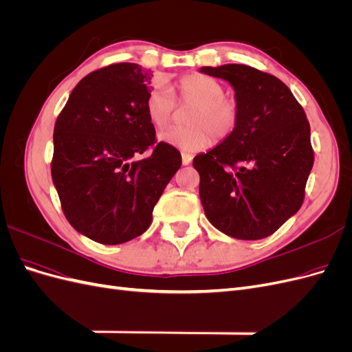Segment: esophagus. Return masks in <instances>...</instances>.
I'll use <instances>...</instances> for the list:
<instances>
[{
  "mask_svg": "<svg viewBox=\"0 0 352 352\" xmlns=\"http://www.w3.org/2000/svg\"><path fill=\"white\" fill-rule=\"evenodd\" d=\"M192 155H190V154H182V164L184 166H188V164H190V162H192Z\"/></svg>",
  "mask_w": 352,
  "mask_h": 352,
  "instance_id": "1",
  "label": "esophagus"
}]
</instances>
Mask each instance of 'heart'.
Wrapping results in <instances>:
<instances>
[{
	"label": "heart",
	"mask_w": 352,
	"mask_h": 352,
	"mask_svg": "<svg viewBox=\"0 0 352 352\" xmlns=\"http://www.w3.org/2000/svg\"><path fill=\"white\" fill-rule=\"evenodd\" d=\"M176 97L182 105H194L188 114L190 127H168L158 133L160 142L180 151L197 153L212 144V133L217 138H225L238 124L239 109L236 101L226 97V89L219 80L206 74L192 73L180 79ZM175 110L173 92L167 87H157L148 94L145 111L155 129H162L172 120Z\"/></svg>",
	"instance_id": "heart-1"
}]
</instances>
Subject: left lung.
Masks as SVG:
<instances>
[{
	"mask_svg": "<svg viewBox=\"0 0 352 352\" xmlns=\"http://www.w3.org/2000/svg\"><path fill=\"white\" fill-rule=\"evenodd\" d=\"M199 72L228 80L239 109L233 132L194 158L206 216L232 238L270 236L302 206L314 163L310 123L273 74L245 65Z\"/></svg>",
	"mask_w": 352,
	"mask_h": 352,
	"instance_id": "8db88e82",
	"label": "left lung"
}]
</instances>
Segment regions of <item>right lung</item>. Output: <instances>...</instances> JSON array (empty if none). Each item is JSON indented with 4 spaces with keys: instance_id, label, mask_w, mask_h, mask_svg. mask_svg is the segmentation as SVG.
Masks as SVG:
<instances>
[{
    "instance_id": "1",
    "label": "right lung",
    "mask_w": 352,
    "mask_h": 352,
    "mask_svg": "<svg viewBox=\"0 0 352 352\" xmlns=\"http://www.w3.org/2000/svg\"><path fill=\"white\" fill-rule=\"evenodd\" d=\"M151 76L135 63L95 70L57 117L52 182L70 225L95 242L117 245L142 235L182 164L175 146L155 142L145 111Z\"/></svg>"
}]
</instances>
